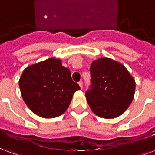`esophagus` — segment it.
Segmentation results:
<instances>
[{"instance_id": "34e87169", "label": "esophagus", "mask_w": 155, "mask_h": 155, "mask_svg": "<svg viewBox=\"0 0 155 155\" xmlns=\"http://www.w3.org/2000/svg\"><path fill=\"white\" fill-rule=\"evenodd\" d=\"M79 85H80V87H81V89H82V87H83V82H82V81H80V82H79Z\"/></svg>"}]
</instances>
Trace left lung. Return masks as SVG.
<instances>
[{
  "mask_svg": "<svg viewBox=\"0 0 155 155\" xmlns=\"http://www.w3.org/2000/svg\"><path fill=\"white\" fill-rule=\"evenodd\" d=\"M91 85L85 93L87 102L96 115L115 118L132 102L136 82L126 67L110 58H99L90 66Z\"/></svg>",
  "mask_w": 155,
  "mask_h": 155,
  "instance_id": "8db88e82",
  "label": "left lung"
}]
</instances>
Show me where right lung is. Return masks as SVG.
I'll return each instance as SVG.
<instances>
[{
	"instance_id": "add662e5",
	"label": "right lung",
	"mask_w": 155,
	"mask_h": 155,
	"mask_svg": "<svg viewBox=\"0 0 155 155\" xmlns=\"http://www.w3.org/2000/svg\"><path fill=\"white\" fill-rule=\"evenodd\" d=\"M23 99L36 115L52 118L66 112L79 84L61 61L49 58L28 66L19 79Z\"/></svg>"
}]
</instances>
